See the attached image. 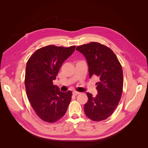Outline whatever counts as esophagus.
Listing matches in <instances>:
<instances>
[{"mask_svg": "<svg viewBox=\"0 0 148 148\" xmlns=\"http://www.w3.org/2000/svg\"><path fill=\"white\" fill-rule=\"evenodd\" d=\"M79 93H80V92H77V91H73V96H77V95H79Z\"/></svg>", "mask_w": 148, "mask_h": 148, "instance_id": "esophagus-1", "label": "esophagus"}]
</instances>
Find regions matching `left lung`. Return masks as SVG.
<instances>
[{
    "label": "left lung",
    "instance_id": "left-lung-1",
    "mask_svg": "<svg viewBox=\"0 0 148 148\" xmlns=\"http://www.w3.org/2000/svg\"><path fill=\"white\" fill-rule=\"evenodd\" d=\"M76 49L86 58L89 78L96 77L99 79L96 83V96L86 93L88 101L84 106V113L93 121L104 120L114 112L122 96V66L114 52L99 42L83 44Z\"/></svg>",
    "mask_w": 148,
    "mask_h": 148
}]
</instances>
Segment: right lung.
I'll return each instance as SVG.
<instances>
[{
    "label": "right lung",
    "mask_w": 148,
    "mask_h": 148,
    "mask_svg": "<svg viewBox=\"0 0 148 148\" xmlns=\"http://www.w3.org/2000/svg\"><path fill=\"white\" fill-rule=\"evenodd\" d=\"M75 47H43L26 64L25 84L28 99L38 117L46 122H56L63 117L71 99V91L61 92L53 80Z\"/></svg>",
    "instance_id": "right-lung-1"
}]
</instances>
